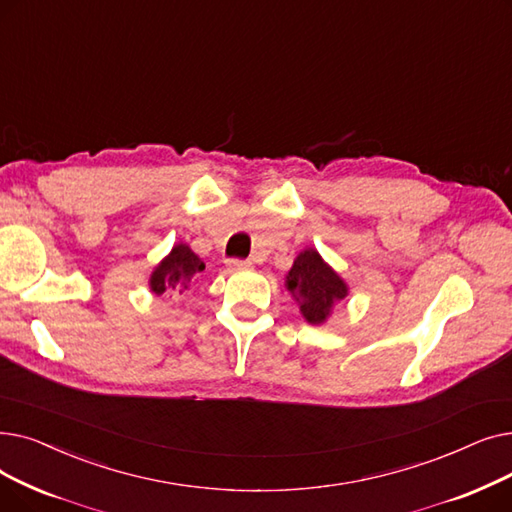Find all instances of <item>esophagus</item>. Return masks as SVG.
I'll use <instances>...</instances> for the list:
<instances>
[{"label":"esophagus","instance_id":"34e87169","mask_svg":"<svg viewBox=\"0 0 512 512\" xmlns=\"http://www.w3.org/2000/svg\"><path fill=\"white\" fill-rule=\"evenodd\" d=\"M227 264H229V269H233V271H241V269H248V266H250V262H248V260H237V258L229 260Z\"/></svg>","mask_w":512,"mask_h":512}]
</instances>
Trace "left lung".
Returning <instances> with one entry per match:
<instances>
[{"label":"left lung","instance_id":"left-lung-1","mask_svg":"<svg viewBox=\"0 0 512 512\" xmlns=\"http://www.w3.org/2000/svg\"><path fill=\"white\" fill-rule=\"evenodd\" d=\"M285 285L300 304L304 319L312 325L325 323L331 308L348 296L346 281L312 248L298 254Z\"/></svg>","mask_w":512,"mask_h":512}]
</instances>
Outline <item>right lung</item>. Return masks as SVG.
<instances>
[{"mask_svg":"<svg viewBox=\"0 0 512 512\" xmlns=\"http://www.w3.org/2000/svg\"><path fill=\"white\" fill-rule=\"evenodd\" d=\"M206 269V264L191 252L187 243H177L170 254L156 266L150 277V289L156 296L173 289H187L191 279Z\"/></svg>","mask_w":512,"mask_h":512,"instance_id":"obj_1","label":"right lung"}]
</instances>
